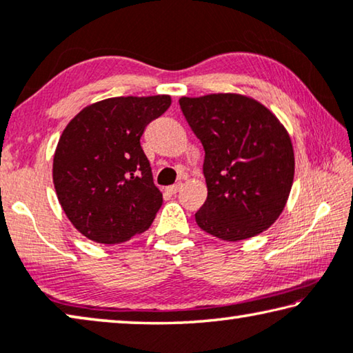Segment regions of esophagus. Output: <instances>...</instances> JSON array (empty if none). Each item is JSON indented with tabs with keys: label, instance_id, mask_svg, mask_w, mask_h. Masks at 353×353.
Returning a JSON list of instances; mask_svg holds the SVG:
<instances>
[{
	"label": "esophagus",
	"instance_id": "1",
	"mask_svg": "<svg viewBox=\"0 0 353 353\" xmlns=\"http://www.w3.org/2000/svg\"><path fill=\"white\" fill-rule=\"evenodd\" d=\"M181 188H182V183H181V182H177V183H174V185H170V187H168L166 190L170 192L171 194H176L179 190H181Z\"/></svg>",
	"mask_w": 353,
	"mask_h": 353
}]
</instances>
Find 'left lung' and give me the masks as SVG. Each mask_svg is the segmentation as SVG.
<instances>
[{"label":"left lung","instance_id":"obj_1","mask_svg":"<svg viewBox=\"0 0 353 353\" xmlns=\"http://www.w3.org/2000/svg\"><path fill=\"white\" fill-rule=\"evenodd\" d=\"M204 149L208 198L198 227L223 241L260 234L276 222L292 190L294 157L282 123L255 99L233 93L181 98Z\"/></svg>","mask_w":353,"mask_h":353}]
</instances>
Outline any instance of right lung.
Masks as SVG:
<instances>
[{"label":"right lung","mask_w":353,"mask_h":353,"mask_svg":"<svg viewBox=\"0 0 353 353\" xmlns=\"http://www.w3.org/2000/svg\"><path fill=\"white\" fill-rule=\"evenodd\" d=\"M171 106L168 94L120 97L81 110L54 157L57 196L85 238L120 244L143 233L163 204L141 136Z\"/></svg>","instance_id":"obj_1"}]
</instances>
